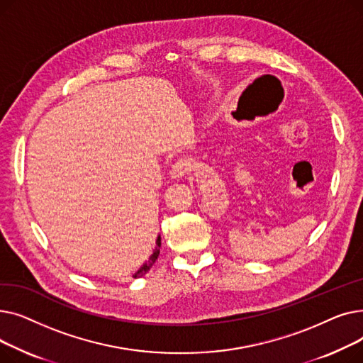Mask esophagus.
Instances as JSON below:
<instances>
[{
	"mask_svg": "<svg viewBox=\"0 0 363 363\" xmlns=\"http://www.w3.org/2000/svg\"><path fill=\"white\" fill-rule=\"evenodd\" d=\"M193 166H194V164H193V159H191V157L182 156V157H179V159L174 163V166H172L170 175L174 177V178H182V177H185V175L188 174V170H191Z\"/></svg>",
	"mask_w": 363,
	"mask_h": 363,
	"instance_id": "1",
	"label": "esophagus"
}]
</instances>
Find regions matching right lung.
I'll return each instance as SVG.
<instances>
[{
    "label": "right lung",
    "instance_id": "right-lung-1",
    "mask_svg": "<svg viewBox=\"0 0 363 363\" xmlns=\"http://www.w3.org/2000/svg\"><path fill=\"white\" fill-rule=\"evenodd\" d=\"M156 245H157V247H156L155 253H152V255H151V257H150V259H148V260H147V262H145V263L141 266V268H140V269H138L135 274L132 275L133 278H140V277H143L144 274H147V272H148V269L151 268V266L155 264V262L157 260V257H159V253H160V245H162V238H160V237H157Z\"/></svg>",
    "mask_w": 363,
    "mask_h": 363
}]
</instances>
